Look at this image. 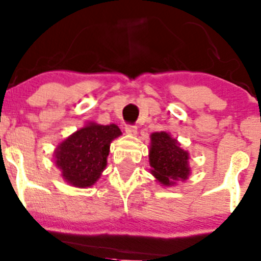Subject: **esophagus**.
<instances>
[{
	"mask_svg": "<svg viewBox=\"0 0 261 261\" xmlns=\"http://www.w3.org/2000/svg\"><path fill=\"white\" fill-rule=\"evenodd\" d=\"M124 130H125V133L129 134V136H137V133H138V129H137L136 125H129V124L125 125Z\"/></svg>",
	"mask_w": 261,
	"mask_h": 261,
	"instance_id": "esophagus-1",
	"label": "esophagus"
}]
</instances>
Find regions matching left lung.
Segmentation results:
<instances>
[{"label":"left lung","instance_id":"8db88e82","mask_svg":"<svg viewBox=\"0 0 261 261\" xmlns=\"http://www.w3.org/2000/svg\"><path fill=\"white\" fill-rule=\"evenodd\" d=\"M150 172L164 187L188 179L191 174L189 152L180 148L176 138L168 132H155L150 136Z\"/></svg>","mask_w":261,"mask_h":261}]
</instances>
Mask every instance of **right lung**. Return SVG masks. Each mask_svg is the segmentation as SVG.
<instances>
[{
    "instance_id": "obj_1",
    "label": "right lung",
    "mask_w": 261,
    "mask_h": 261,
    "mask_svg": "<svg viewBox=\"0 0 261 261\" xmlns=\"http://www.w3.org/2000/svg\"><path fill=\"white\" fill-rule=\"evenodd\" d=\"M122 136L116 124L88 122L57 145L54 162L61 176L75 188H89L100 178L107 165L112 140Z\"/></svg>"
}]
</instances>
